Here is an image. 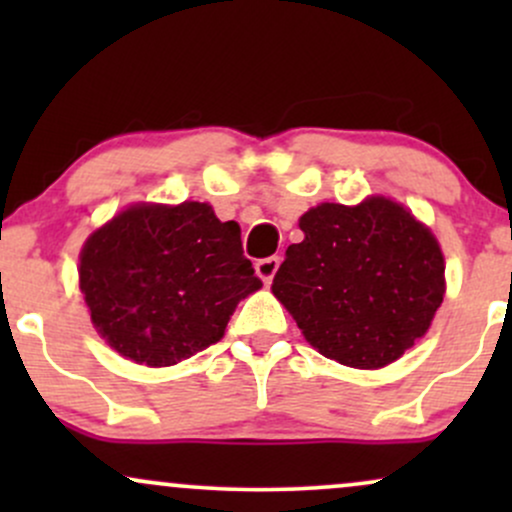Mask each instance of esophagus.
<instances>
[{"mask_svg": "<svg viewBox=\"0 0 512 512\" xmlns=\"http://www.w3.org/2000/svg\"><path fill=\"white\" fill-rule=\"evenodd\" d=\"M279 264H281V257L279 255L264 257V260H257L255 262V272L264 281V284H272V279H274L276 269H279Z\"/></svg>", "mask_w": 512, "mask_h": 512, "instance_id": "34e87169", "label": "esophagus"}]
</instances>
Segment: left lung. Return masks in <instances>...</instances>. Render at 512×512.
I'll return each mask as SVG.
<instances>
[{
	"instance_id": "left-lung-1",
	"label": "left lung",
	"mask_w": 512,
	"mask_h": 512,
	"mask_svg": "<svg viewBox=\"0 0 512 512\" xmlns=\"http://www.w3.org/2000/svg\"><path fill=\"white\" fill-rule=\"evenodd\" d=\"M272 293L322 356L375 370L397 361L443 303L445 260L431 228L387 197L320 204L298 221Z\"/></svg>"
}]
</instances>
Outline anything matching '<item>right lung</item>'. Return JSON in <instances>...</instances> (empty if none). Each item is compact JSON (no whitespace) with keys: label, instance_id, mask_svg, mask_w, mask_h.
Instances as JSON below:
<instances>
[{"label":"right lung","instance_id":"add662e5","mask_svg":"<svg viewBox=\"0 0 512 512\" xmlns=\"http://www.w3.org/2000/svg\"><path fill=\"white\" fill-rule=\"evenodd\" d=\"M79 289L98 334L142 366H175L216 344L262 281L240 226L202 202L134 204L88 236Z\"/></svg>","mask_w":512,"mask_h":512}]
</instances>
